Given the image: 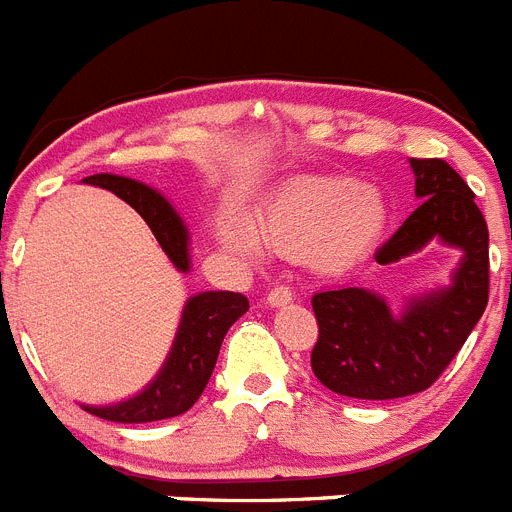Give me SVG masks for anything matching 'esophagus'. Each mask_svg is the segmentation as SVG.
I'll return each mask as SVG.
<instances>
[{
	"label": "esophagus",
	"mask_w": 512,
	"mask_h": 512,
	"mask_svg": "<svg viewBox=\"0 0 512 512\" xmlns=\"http://www.w3.org/2000/svg\"><path fill=\"white\" fill-rule=\"evenodd\" d=\"M292 300H295V292L289 287H284V284H277V287L269 292V297H266V302H269L271 307H284Z\"/></svg>",
	"instance_id": "1"
}]
</instances>
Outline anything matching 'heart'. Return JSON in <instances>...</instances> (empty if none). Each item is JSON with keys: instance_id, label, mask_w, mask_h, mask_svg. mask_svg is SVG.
I'll use <instances>...</instances> for the list:
<instances>
[{"instance_id": "b5f03b06", "label": "heart", "mask_w": 512, "mask_h": 512, "mask_svg": "<svg viewBox=\"0 0 512 512\" xmlns=\"http://www.w3.org/2000/svg\"><path fill=\"white\" fill-rule=\"evenodd\" d=\"M387 225V202L372 184L354 176L300 174L284 182L256 215L230 220L223 238L243 253H261L266 243L300 251L325 269H346L372 251Z\"/></svg>"}]
</instances>
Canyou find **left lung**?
<instances>
[{
    "label": "left lung",
    "instance_id": "left-lung-1",
    "mask_svg": "<svg viewBox=\"0 0 512 512\" xmlns=\"http://www.w3.org/2000/svg\"><path fill=\"white\" fill-rule=\"evenodd\" d=\"M418 210L377 251L395 264L431 241L459 251L449 284L408 297L400 310L366 287L312 297L320 336L312 372L330 392L395 400L428 390L479 323L490 295V235L474 192L441 158H410Z\"/></svg>",
    "mask_w": 512,
    "mask_h": 512
}]
</instances>
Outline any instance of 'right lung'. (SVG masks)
<instances>
[{"instance_id":"1","label":"right lung","mask_w":512,"mask_h":512,"mask_svg":"<svg viewBox=\"0 0 512 512\" xmlns=\"http://www.w3.org/2000/svg\"><path fill=\"white\" fill-rule=\"evenodd\" d=\"M81 182L107 189L128 202L146 220L171 264L182 274L192 269L187 223L158 189L117 174H94ZM246 310L248 300L241 292H197L184 302L174 343L156 377L128 400L81 408L115 423H153L187 413L210 382L225 333Z\"/></svg>"}]
</instances>
